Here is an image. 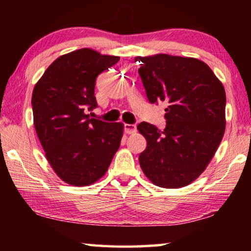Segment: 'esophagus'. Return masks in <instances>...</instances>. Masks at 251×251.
<instances>
[{"label":"esophagus","mask_w":251,"mask_h":251,"mask_svg":"<svg viewBox=\"0 0 251 251\" xmlns=\"http://www.w3.org/2000/svg\"><path fill=\"white\" fill-rule=\"evenodd\" d=\"M125 130L127 134H133L136 131V125L135 124H125Z\"/></svg>","instance_id":"1"}]
</instances>
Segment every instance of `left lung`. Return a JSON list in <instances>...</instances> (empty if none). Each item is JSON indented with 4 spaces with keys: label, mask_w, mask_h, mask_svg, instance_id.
Returning a JSON list of instances; mask_svg holds the SVG:
<instances>
[{
    "label": "left lung",
    "mask_w": 251,
    "mask_h": 251,
    "mask_svg": "<svg viewBox=\"0 0 251 251\" xmlns=\"http://www.w3.org/2000/svg\"><path fill=\"white\" fill-rule=\"evenodd\" d=\"M150 103L166 105L164 130L147 122L137 129L147 141L139 164L152 184L163 188L189 185L205 171L226 127V93L206 63L158 54L136 57Z\"/></svg>",
    "instance_id": "8db88e82"
}]
</instances>
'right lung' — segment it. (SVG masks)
Segmentation results:
<instances>
[{
	"mask_svg": "<svg viewBox=\"0 0 251 251\" xmlns=\"http://www.w3.org/2000/svg\"><path fill=\"white\" fill-rule=\"evenodd\" d=\"M120 61L80 49L62 55L36 83L32 109L36 134L54 172L67 184L91 185L107 171L121 145L122 123L92 118L96 78Z\"/></svg>",
	"mask_w": 251,
	"mask_h": 251,
	"instance_id": "1",
	"label": "right lung"
}]
</instances>
